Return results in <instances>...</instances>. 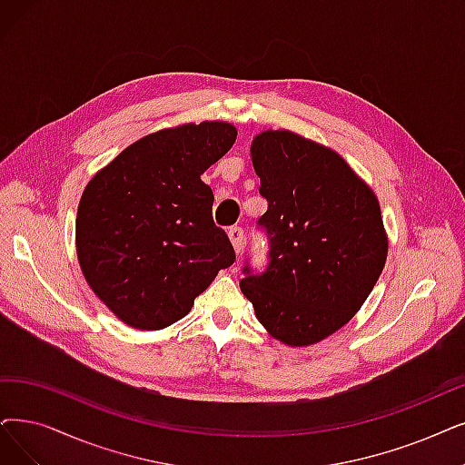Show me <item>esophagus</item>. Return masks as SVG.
I'll use <instances>...</instances> for the list:
<instances>
[{
    "instance_id": "1",
    "label": "esophagus",
    "mask_w": 465,
    "mask_h": 465,
    "mask_svg": "<svg viewBox=\"0 0 465 465\" xmlns=\"http://www.w3.org/2000/svg\"><path fill=\"white\" fill-rule=\"evenodd\" d=\"M229 238H231L234 252L240 253V250H242V246H244V231H242V227H238V225L231 227L229 229Z\"/></svg>"
}]
</instances>
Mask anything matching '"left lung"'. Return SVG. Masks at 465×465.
<instances>
[{
  "mask_svg": "<svg viewBox=\"0 0 465 465\" xmlns=\"http://www.w3.org/2000/svg\"><path fill=\"white\" fill-rule=\"evenodd\" d=\"M267 212V267L246 262L240 290L259 322L286 345L324 340L361 309L383 271L387 238L380 203L347 162L292 132L252 143Z\"/></svg>",
  "mask_w": 465,
  "mask_h": 465,
  "instance_id": "left-lung-1",
  "label": "left lung"
}]
</instances>
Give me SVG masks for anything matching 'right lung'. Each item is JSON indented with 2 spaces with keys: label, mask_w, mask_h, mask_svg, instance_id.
I'll list each match as a JSON object with an SVG mask.
<instances>
[{
  "label": "right lung",
  "mask_w": 465,
  "mask_h": 465,
  "mask_svg": "<svg viewBox=\"0 0 465 465\" xmlns=\"http://www.w3.org/2000/svg\"><path fill=\"white\" fill-rule=\"evenodd\" d=\"M236 141L225 122L146 135L89 181L76 219V250L91 290L125 324L160 330L234 263L213 223V193L200 175Z\"/></svg>",
  "instance_id": "add662e5"
}]
</instances>
